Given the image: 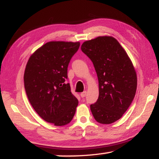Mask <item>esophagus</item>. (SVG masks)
Listing matches in <instances>:
<instances>
[{
  "label": "esophagus",
  "mask_w": 159,
  "mask_h": 159,
  "mask_svg": "<svg viewBox=\"0 0 159 159\" xmlns=\"http://www.w3.org/2000/svg\"><path fill=\"white\" fill-rule=\"evenodd\" d=\"M86 94H87V92L86 91H84V92H82L80 93V96H81L82 98H84L86 96Z\"/></svg>",
  "instance_id": "1"
}]
</instances>
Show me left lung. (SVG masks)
Instances as JSON below:
<instances>
[{"label": "left lung", "instance_id": "1", "mask_svg": "<svg viewBox=\"0 0 159 159\" xmlns=\"http://www.w3.org/2000/svg\"><path fill=\"white\" fill-rule=\"evenodd\" d=\"M81 50L92 61L98 79L99 96L90 110L101 124L114 123L133 101L137 75L131 60L116 39L98 37L82 43Z\"/></svg>", "mask_w": 159, "mask_h": 159}]
</instances>
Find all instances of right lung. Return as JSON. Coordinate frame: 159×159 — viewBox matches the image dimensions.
I'll use <instances>...</instances> for the list:
<instances>
[{"instance_id":"right-lung-1","label":"right lung","mask_w":159,"mask_h":159,"mask_svg":"<svg viewBox=\"0 0 159 159\" xmlns=\"http://www.w3.org/2000/svg\"><path fill=\"white\" fill-rule=\"evenodd\" d=\"M80 45L79 42H48L30 56L26 66L24 82L30 103L41 118L56 126L70 122L78 105L66 80Z\"/></svg>"}]
</instances>
